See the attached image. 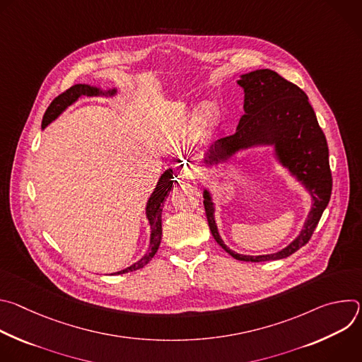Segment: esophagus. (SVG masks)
Returning <instances> with one entry per match:
<instances>
[{
	"instance_id": "esophagus-1",
	"label": "esophagus",
	"mask_w": 362,
	"mask_h": 362,
	"mask_svg": "<svg viewBox=\"0 0 362 362\" xmlns=\"http://www.w3.org/2000/svg\"><path fill=\"white\" fill-rule=\"evenodd\" d=\"M179 175H180V177H183V179H194L196 176H197V172H196V169L192 166V165H183L182 168H180V170H179Z\"/></svg>"
}]
</instances>
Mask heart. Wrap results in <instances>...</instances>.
<instances>
[{
    "label": "heart",
    "mask_w": 362,
    "mask_h": 362,
    "mask_svg": "<svg viewBox=\"0 0 362 362\" xmlns=\"http://www.w3.org/2000/svg\"><path fill=\"white\" fill-rule=\"evenodd\" d=\"M218 122V110L214 105H203L197 110V126L202 132H209Z\"/></svg>",
    "instance_id": "1"
}]
</instances>
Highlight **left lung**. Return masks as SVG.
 <instances>
[{"label": "left lung", "mask_w": 362, "mask_h": 362, "mask_svg": "<svg viewBox=\"0 0 362 362\" xmlns=\"http://www.w3.org/2000/svg\"><path fill=\"white\" fill-rule=\"evenodd\" d=\"M238 84L243 88L245 115L236 132L216 140L204 153L203 163L211 168L228 162L233 154L257 146H274L276 160L311 194V211L299 235L284 249L269 255H240L229 249L215 222V203L208 189L203 204L215 240L238 261L265 262L284 259L311 239L332 192L329 153L325 134L318 124L308 95L293 83L269 69L242 74Z\"/></svg>", "instance_id": "1"}]
</instances>
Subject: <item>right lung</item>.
<instances>
[{
	"mask_svg": "<svg viewBox=\"0 0 362 362\" xmlns=\"http://www.w3.org/2000/svg\"><path fill=\"white\" fill-rule=\"evenodd\" d=\"M115 93H116V88L101 90L100 87H93V86H88V84H74L73 87H70L69 90H66L64 93H62L59 97H56L53 101H51V105L48 106V109L44 113L41 127L45 129L51 122L56 120L69 106H71L73 103H76L81 95L97 97V95H113ZM172 179H173V170L168 169L160 176V179L156 185V189L153 190V193L150 194V197L147 200L146 218H147L148 225H150V245H148L147 253L141 257L140 261H137L132 267L116 272V275H122V274L137 271V269L143 268L144 265H147L151 261V257L154 256V253L158 252L159 245H160V239H162L163 202L172 190V186H173Z\"/></svg>",
	"mask_w": 362,
	"mask_h": 362,
	"instance_id": "1",
	"label": "right lung"
}]
</instances>
